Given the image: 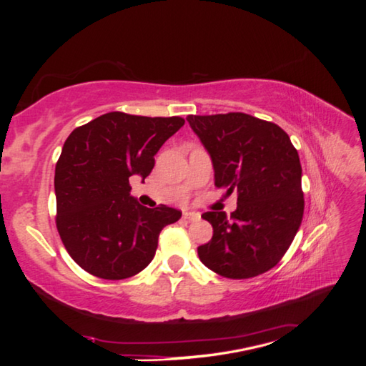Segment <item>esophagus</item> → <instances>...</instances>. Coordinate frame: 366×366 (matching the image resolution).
<instances>
[{
    "label": "esophagus",
    "mask_w": 366,
    "mask_h": 366,
    "mask_svg": "<svg viewBox=\"0 0 366 366\" xmlns=\"http://www.w3.org/2000/svg\"><path fill=\"white\" fill-rule=\"evenodd\" d=\"M182 216L187 221H198V219H200V213H197V212H184Z\"/></svg>",
    "instance_id": "obj_1"
}]
</instances>
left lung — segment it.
<instances>
[{
  "instance_id": "obj_1",
  "label": "left lung",
  "mask_w": 366,
  "mask_h": 366,
  "mask_svg": "<svg viewBox=\"0 0 366 366\" xmlns=\"http://www.w3.org/2000/svg\"><path fill=\"white\" fill-rule=\"evenodd\" d=\"M214 169V185L237 192V208L202 214L213 237L200 262L229 280H249L280 263L303 216L302 166L289 135L245 113L189 116Z\"/></svg>"
}]
</instances>
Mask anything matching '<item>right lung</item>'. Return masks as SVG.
<instances>
[{
    "label": "right lung",
    "mask_w": 366,
    "mask_h": 366,
    "mask_svg": "<svg viewBox=\"0 0 366 366\" xmlns=\"http://www.w3.org/2000/svg\"><path fill=\"white\" fill-rule=\"evenodd\" d=\"M182 117L107 113L74 129L54 171L56 227L80 268L102 280H126L154 257L161 229L182 213L147 208L131 195L129 179H144L161 145L184 126Z\"/></svg>",
    "instance_id": "1"
}]
</instances>
